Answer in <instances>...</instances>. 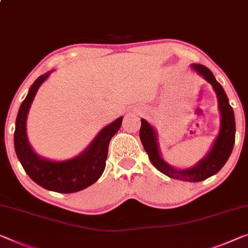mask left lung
<instances>
[{"mask_svg": "<svg viewBox=\"0 0 248 248\" xmlns=\"http://www.w3.org/2000/svg\"><path fill=\"white\" fill-rule=\"evenodd\" d=\"M196 72L199 76L205 78L206 81L212 84L216 92L217 100H218V109L220 112V129L212 149L206 155L205 158L195 165L194 167L186 169H176L172 166L167 164L162 159L159 146L157 141V132L147 120L141 119V127H140V140L145 148L146 153L149 156V159L155 167L160 172L173 179L184 180V182L197 183L205 180L213 175L218 172L223 166L230 158L232 147L235 143V117L234 111L228 101V98L225 93L223 87L214 77L213 72L202 64H191Z\"/></svg>", "mask_w": 248, "mask_h": 248, "instance_id": "obj_1", "label": "left lung"}]
</instances>
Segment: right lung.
<instances>
[{"instance_id":"add662e5","label":"right lung","mask_w":248,"mask_h":248,"mask_svg":"<svg viewBox=\"0 0 248 248\" xmlns=\"http://www.w3.org/2000/svg\"><path fill=\"white\" fill-rule=\"evenodd\" d=\"M50 73L40 76L33 82L27 98L21 103L16 121L14 148L22 167L33 182L51 191L61 194L76 193L91 186L100 178L106 168L109 142L120 129L124 117L118 118L103 128L79 156L62 161L40 157L29 143L27 117L36 91Z\"/></svg>"}]
</instances>
